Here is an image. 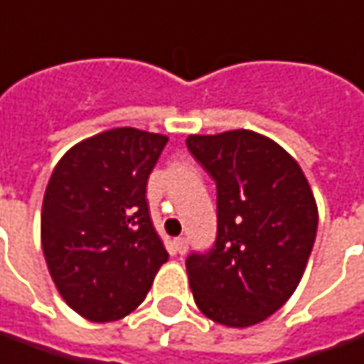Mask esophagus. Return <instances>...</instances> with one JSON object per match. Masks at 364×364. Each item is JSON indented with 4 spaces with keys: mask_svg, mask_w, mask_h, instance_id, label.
<instances>
[{
    "mask_svg": "<svg viewBox=\"0 0 364 364\" xmlns=\"http://www.w3.org/2000/svg\"><path fill=\"white\" fill-rule=\"evenodd\" d=\"M175 250L179 254H185L187 252V248H189V242H187V238H183V236H179V238H175Z\"/></svg>",
    "mask_w": 364,
    "mask_h": 364,
    "instance_id": "obj_1",
    "label": "esophagus"
}]
</instances>
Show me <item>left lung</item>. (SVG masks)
I'll return each mask as SVG.
<instances>
[{
	"label": "left lung",
	"instance_id": "obj_1",
	"mask_svg": "<svg viewBox=\"0 0 364 364\" xmlns=\"http://www.w3.org/2000/svg\"><path fill=\"white\" fill-rule=\"evenodd\" d=\"M217 185V240L185 266L195 304L226 327H250L296 291L317 232V205L286 149L250 129L189 136Z\"/></svg>",
	"mask_w": 364,
	"mask_h": 364
}]
</instances>
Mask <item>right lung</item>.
I'll return each instance as SVG.
<instances>
[{
	"label": "right lung",
	"instance_id": "obj_1",
	"mask_svg": "<svg viewBox=\"0 0 364 364\" xmlns=\"http://www.w3.org/2000/svg\"><path fill=\"white\" fill-rule=\"evenodd\" d=\"M167 138L116 128L70 147L43 199L41 242L58 294L88 321L126 317L169 254L147 205Z\"/></svg>",
	"mask_w": 364,
	"mask_h": 364
}]
</instances>
